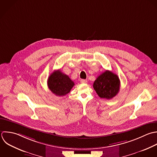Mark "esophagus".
<instances>
[{
  "mask_svg": "<svg viewBox=\"0 0 157 157\" xmlns=\"http://www.w3.org/2000/svg\"><path fill=\"white\" fill-rule=\"evenodd\" d=\"M81 82L82 83V84H86L87 82V81L86 80V79H81Z\"/></svg>",
  "mask_w": 157,
  "mask_h": 157,
  "instance_id": "obj_1",
  "label": "esophagus"
}]
</instances>
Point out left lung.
<instances>
[{
    "label": "left lung",
    "instance_id": "obj_1",
    "mask_svg": "<svg viewBox=\"0 0 157 157\" xmlns=\"http://www.w3.org/2000/svg\"><path fill=\"white\" fill-rule=\"evenodd\" d=\"M120 85L118 76L111 71L106 70L96 79L93 87L100 98L109 100L118 94Z\"/></svg>",
    "mask_w": 157,
    "mask_h": 157
}]
</instances>
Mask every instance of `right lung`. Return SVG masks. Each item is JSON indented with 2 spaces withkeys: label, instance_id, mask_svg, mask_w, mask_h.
Wrapping results in <instances>:
<instances>
[{
  "label": "right lung",
  "instance_id": "1",
  "mask_svg": "<svg viewBox=\"0 0 157 157\" xmlns=\"http://www.w3.org/2000/svg\"><path fill=\"white\" fill-rule=\"evenodd\" d=\"M75 86L69 76L60 70L54 71L48 79V86L56 95L62 97L68 94Z\"/></svg>",
  "mask_w": 157,
  "mask_h": 157
}]
</instances>
